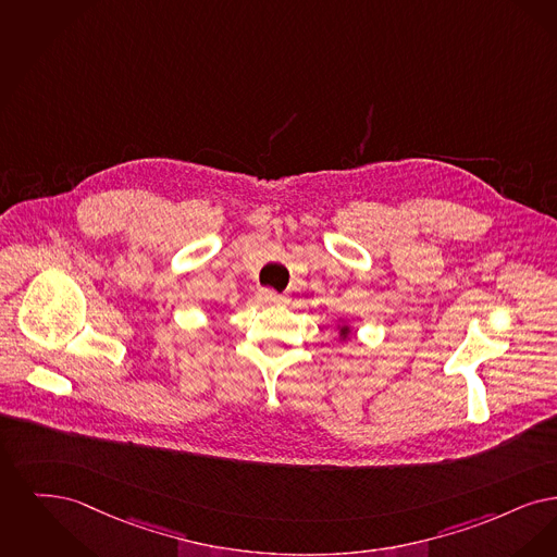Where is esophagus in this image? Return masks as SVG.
<instances>
[{"label":"esophagus","mask_w":557,"mask_h":557,"mask_svg":"<svg viewBox=\"0 0 557 557\" xmlns=\"http://www.w3.org/2000/svg\"><path fill=\"white\" fill-rule=\"evenodd\" d=\"M260 299H262L264 304H270V306H285V304L289 301L285 295H278V293H274V290L270 289L260 290Z\"/></svg>","instance_id":"esophagus-1"}]
</instances>
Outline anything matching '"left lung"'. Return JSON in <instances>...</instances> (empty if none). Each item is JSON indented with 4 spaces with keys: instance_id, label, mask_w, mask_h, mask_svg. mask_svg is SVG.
<instances>
[{
    "instance_id": "obj_1",
    "label": "left lung",
    "mask_w": 557,
    "mask_h": 557,
    "mask_svg": "<svg viewBox=\"0 0 557 557\" xmlns=\"http://www.w3.org/2000/svg\"><path fill=\"white\" fill-rule=\"evenodd\" d=\"M337 331H339L341 343H347V341L351 339V335H354L351 322H349V320H343V318L337 322Z\"/></svg>"
}]
</instances>
